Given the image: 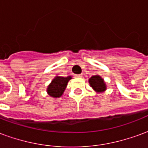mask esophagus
Returning <instances> with one entry per match:
<instances>
[{"mask_svg":"<svg viewBox=\"0 0 148 148\" xmlns=\"http://www.w3.org/2000/svg\"><path fill=\"white\" fill-rule=\"evenodd\" d=\"M74 76L76 77H82V74H75Z\"/></svg>","mask_w":148,"mask_h":148,"instance_id":"obj_1","label":"esophagus"}]
</instances>
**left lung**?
Listing matches in <instances>:
<instances>
[{
	"mask_svg": "<svg viewBox=\"0 0 148 148\" xmlns=\"http://www.w3.org/2000/svg\"><path fill=\"white\" fill-rule=\"evenodd\" d=\"M90 86L97 93H101L106 90V84L104 79L99 75H93L89 79Z\"/></svg>",
	"mask_w": 148,
	"mask_h": 148,
	"instance_id": "8db88e82",
	"label": "left lung"
}]
</instances>
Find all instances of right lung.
<instances>
[{
  "instance_id": "obj_1",
  "label": "right lung",
  "mask_w": 148,
  "mask_h": 148,
  "mask_svg": "<svg viewBox=\"0 0 148 148\" xmlns=\"http://www.w3.org/2000/svg\"><path fill=\"white\" fill-rule=\"evenodd\" d=\"M72 77L68 76V77H60V76H56V77L51 81V82L47 89V92L52 97H60L62 95V93L66 90V87L67 86L69 81L71 80Z\"/></svg>"
}]
</instances>
